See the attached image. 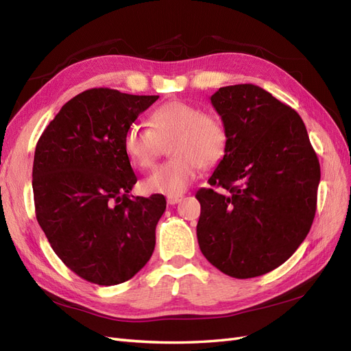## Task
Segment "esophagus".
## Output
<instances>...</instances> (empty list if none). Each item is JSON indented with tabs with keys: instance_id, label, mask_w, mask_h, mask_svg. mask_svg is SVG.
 Masks as SVG:
<instances>
[{
	"instance_id": "34e87169",
	"label": "esophagus",
	"mask_w": 351,
	"mask_h": 351,
	"mask_svg": "<svg viewBox=\"0 0 351 351\" xmlns=\"http://www.w3.org/2000/svg\"><path fill=\"white\" fill-rule=\"evenodd\" d=\"M183 195H174V196H167V202H168V205H176V204H178V202H182L183 200Z\"/></svg>"
}]
</instances>
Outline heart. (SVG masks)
<instances>
[{
    "mask_svg": "<svg viewBox=\"0 0 351 351\" xmlns=\"http://www.w3.org/2000/svg\"><path fill=\"white\" fill-rule=\"evenodd\" d=\"M151 129L132 125L125 132L123 147L130 162L151 168L169 145L168 162L158 167L143 182L146 192L174 196L186 192L197 177L200 165H217L227 149V130L214 115L205 114L196 105L169 101L152 111Z\"/></svg>",
    "mask_w": 351,
    "mask_h": 351,
    "instance_id": "heart-1",
    "label": "heart"
}]
</instances>
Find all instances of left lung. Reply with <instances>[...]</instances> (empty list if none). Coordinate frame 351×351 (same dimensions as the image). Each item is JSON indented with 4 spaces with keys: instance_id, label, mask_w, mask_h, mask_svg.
<instances>
[{
    "instance_id": "obj_1",
    "label": "left lung",
    "mask_w": 351,
    "mask_h": 351,
    "mask_svg": "<svg viewBox=\"0 0 351 351\" xmlns=\"http://www.w3.org/2000/svg\"><path fill=\"white\" fill-rule=\"evenodd\" d=\"M210 102L228 141L208 182L228 193H196L199 247L230 277H259L289 259L309 232L319 161L300 115L256 84L219 88Z\"/></svg>"
}]
</instances>
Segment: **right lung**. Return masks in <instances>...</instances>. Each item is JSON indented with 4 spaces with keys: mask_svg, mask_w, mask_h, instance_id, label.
I'll use <instances>...</instances> for the list:
<instances>
[{
    "mask_svg": "<svg viewBox=\"0 0 351 351\" xmlns=\"http://www.w3.org/2000/svg\"><path fill=\"white\" fill-rule=\"evenodd\" d=\"M158 98L84 90L62 105L36 143V219L57 256L89 282L121 284L154 253L167 202L129 195L137 178L123 139Z\"/></svg>",
    "mask_w": 351,
    "mask_h": 351,
    "instance_id": "right-lung-1",
    "label": "right lung"
}]
</instances>
